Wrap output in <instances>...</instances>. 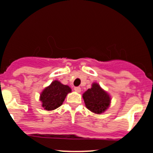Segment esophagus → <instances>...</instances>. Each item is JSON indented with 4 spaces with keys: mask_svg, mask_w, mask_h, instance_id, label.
Segmentation results:
<instances>
[{
    "mask_svg": "<svg viewBox=\"0 0 153 153\" xmlns=\"http://www.w3.org/2000/svg\"><path fill=\"white\" fill-rule=\"evenodd\" d=\"M74 90H75V91L78 92V93H80V92L81 91V87H74Z\"/></svg>",
    "mask_w": 153,
    "mask_h": 153,
    "instance_id": "esophagus-1",
    "label": "esophagus"
}]
</instances>
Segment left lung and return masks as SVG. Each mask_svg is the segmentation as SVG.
I'll return each mask as SVG.
<instances>
[{
	"label": "left lung",
	"instance_id": "1",
	"mask_svg": "<svg viewBox=\"0 0 153 153\" xmlns=\"http://www.w3.org/2000/svg\"><path fill=\"white\" fill-rule=\"evenodd\" d=\"M84 103L87 109L95 114L105 112L111 104V97L97 83H93L92 87L83 94Z\"/></svg>",
	"mask_w": 153,
	"mask_h": 153
}]
</instances>
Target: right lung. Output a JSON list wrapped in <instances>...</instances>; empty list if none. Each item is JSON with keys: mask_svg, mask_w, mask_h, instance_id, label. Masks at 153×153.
<instances>
[{"mask_svg": "<svg viewBox=\"0 0 153 153\" xmlns=\"http://www.w3.org/2000/svg\"><path fill=\"white\" fill-rule=\"evenodd\" d=\"M71 91L69 86L64 85L58 81H52L41 93L39 99L42 102V107L46 111H53L59 108Z\"/></svg>", "mask_w": 153, "mask_h": 153, "instance_id": "obj_1", "label": "right lung"}]
</instances>
